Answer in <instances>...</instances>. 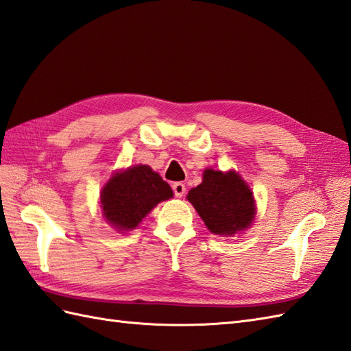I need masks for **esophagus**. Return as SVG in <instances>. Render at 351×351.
Returning a JSON list of instances; mask_svg holds the SVG:
<instances>
[{"label": "esophagus", "mask_w": 351, "mask_h": 351, "mask_svg": "<svg viewBox=\"0 0 351 351\" xmlns=\"http://www.w3.org/2000/svg\"><path fill=\"white\" fill-rule=\"evenodd\" d=\"M172 188H173L175 195L179 197V199H181V197H184V194H185V191H186L185 184H182V182H175V184L172 185Z\"/></svg>", "instance_id": "esophagus-1"}]
</instances>
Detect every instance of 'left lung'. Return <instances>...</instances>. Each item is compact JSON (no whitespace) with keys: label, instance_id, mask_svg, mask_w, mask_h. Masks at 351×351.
Segmentation results:
<instances>
[{"label":"left lung","instance_id":"obj_1","mask_svg":"<svg viewBox=\"0 0 351 351\" xmlns=\"http://www.w3.org/2000/svg\"><path fill=\"white\" fill-rule=\"evenodd\" d=\"M210 232L231 237L250 227L256 206L254 193L241 176L228 170L206 169L203 182L186 195Z\"/></svg>","mask_w":351,"mask_h":351}]
</instances>
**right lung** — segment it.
<instances>
[{
	"label": "right lung",
	"instance_id": "1",
	"mask_svg": "<svg viewBox=\"0 0 351 351\" xmlns=\"http://www.w3.org/2000/svg\"><path fill=\"white\" fill-rule=\"evenodd\" d=\"M170 197H173L172 188L149 166H132L114 173L104 185L102 217L117 231H129Z\"/></svg>",
	"mask_w": 351,
	"mask_h": 351
}]
</instances>
